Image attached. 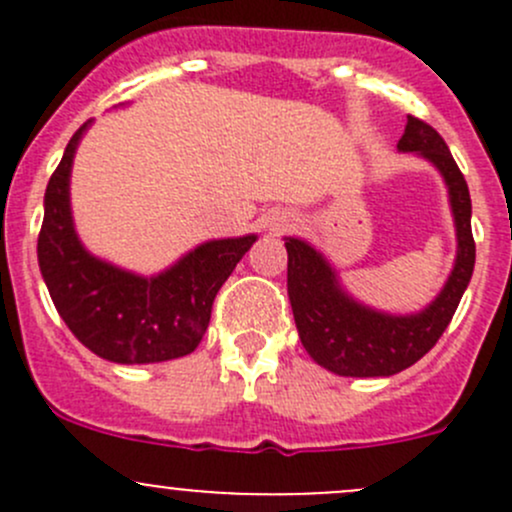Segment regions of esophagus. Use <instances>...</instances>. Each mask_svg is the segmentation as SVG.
<instances>
[{
    "instance_id": "esophagus-1",
    "label": "esophagus",
    "mask_w": 512,
    "mask_h": 512,
    "mask_svg": "<svg viewBox=\"0 0 512 512\" xmlns=\"http://www.w3.org/2000/svg\"><path fill=\"white\" fill-rule=\"evenodd\" d=\"M292 223H294V215H287V213H282V215H272V218L267 220V225H270V230H272V232L285 230V227H289Z\"/></svg>"
}]
</instances>
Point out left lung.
Returning a JSON list of instances; mask_svg holds the SVG:
<instances>
[{
    "label": "left lung",
    "instance_id": "obj_1",
    "mask_svg": "<svg viewBox=\"0 0 512 512\" xmlns=\"http://www.w3.org/2000/svg\"><path fill=\"white\" fill-rule=\"evenodd\" d=\"M401 153L428 160L441 173L456 225V260L446 285L431 304L411 314H391L352 297L339 272L302 237H285L287 292L294 324L307 354L339 376H391L409 369L446 332L471 282L476 242L471 232V193L446 141L428 123L409 116Z\"/></svg>",
    "mask_w": 512,
    "mask_h": 512
}]
</instances>
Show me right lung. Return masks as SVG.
I'll use <instances>...</instances> for the list:
<instances>
[{"label":"right lung","instance_id":"right-lung-1","mask_svg":"<svg viewBox=\"0 0 512 512\" xmlns=\"http://www.w3.org/2000/svg\"><path fill=\"white\" fill-rule=\"evenodd\" d=\"M94 121L71 136L44 195L39 270L74 337L113 364H158L195 352L213 299L257 235L208 240L158 275H138L91 255L71 215V165Z\"/></svg>","mask_w":512,"mask_h":512}]
</instances>
